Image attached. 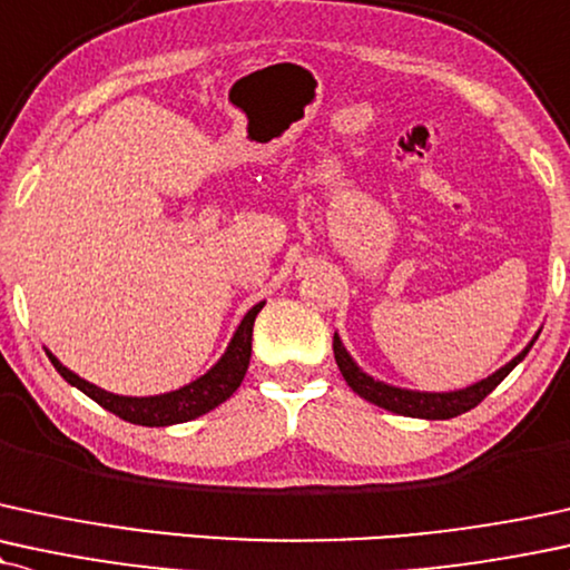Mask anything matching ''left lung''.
I'll return each mask as SVG.
<instances>
[{
  "mask_svg": "<svg viewBox=\"0 0 570 570\" xmlns=\"http://www.w3.org/2000/svg\"><path fill=\"white\" fill-rule=\"evenodd\" d=\"M531 345H528L518 358L507 363L504 368H499L497 374H491L489 380L478 382V385H472L468 390H459V393H411V390H397V387L382 385V382H374L372 376H366L358 366H355L351 355H347L345 347H342L337 334H334V358H337L340 372L345 376L347 385L353 387V393L366 397V401L374 403V406L387 409L401 416H416V420H451V416H459L464 414V411L475 409L478 403H481L483 397L489 395L491 390L525 358L528 351H531Z\"/></svg>",
  "mask_w": 570,
  "mask_h": 570,
  "instance_id": "obj_1",
  "label": "left lung"
}]
</instances>
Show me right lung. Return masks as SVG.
<instances>
[{
  "label": "right lung",
  "instance_id": "1",
  "mask_svg": "<svg viewBox=\"0 0 570 570\" xmlns=\"http://www.w3.org/2000/svg\"><path fill=\"white\" fill-rule=\"evenodd\" d=\"M265 303H259L252 307L249 313L244 315L242 326L236 328L233 334L228 353L219 358V363L212 372H207L202 380L190 382L175 393L167 395H154V397H127V395H114L106 393V390L89 385L87 380H81L73 372L55 358L52 353L50 361L52 366L58 368V374L63 376L66 382H71L73 387H79L81 393L92 397L95 403H100L102 409H108L111 414L119 416V420L132 422V424H142V428H167V424H180L188 420H196V416L207 414L215 406H219L223 401L236 393L238 385H242L246 368H249V358H252V328H255V318L257 313L263 311Z\"/></svg>",
  "mask_w": 570,
  "mask_h": 570
}]
</instances>
